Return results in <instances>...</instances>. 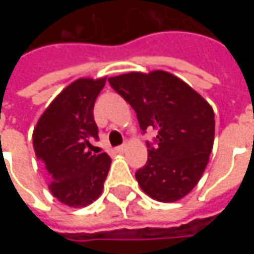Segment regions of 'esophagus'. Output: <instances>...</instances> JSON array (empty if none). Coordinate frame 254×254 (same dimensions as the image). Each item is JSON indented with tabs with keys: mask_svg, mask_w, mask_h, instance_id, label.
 Listing matches in <instances>:
<instances>
[{
	"mask_svg": "<svg viewBox=\"0 0 254 254\" xmlns=\"http://www.w3.org/2000/svg\"><path fill=\"white\" fill-rule=\"evenodd\" d=\"M125 149H127V144H122V145H118V147H117L116 151L117 152H124Z\"/></svg>",
	"mask_w": 254,
	"mask_h": 254,
	"instance_id": "34e87169",
	"label": "esophagus"
}]
</instances>
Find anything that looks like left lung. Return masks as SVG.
Returning <instances> with one entry per match:
<instances>
[{"instance_id": "left-lung-1", "label": "left lung", "mask_w": 254, "mask_h": 254, "mask_svg": "<svg viewBox=\"0 0 254 254\" xmlns=\"http://www.w3.org/2000/svg\"><path fill=\"white\" fill-rule=\"evenodd\" d=\"M109 83L136 111L143 133L149 127L158 132L152 143L147 141V163L136 171L140 188L162 202L187 196L200 181L212 151V107L165 70L130 72Z\"/></svg>"}]
</instances>
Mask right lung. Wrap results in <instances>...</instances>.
Here are the masks:
<instances>
[{
  "instance_id": "1",
  "label": "right lung",
  "mask_w": 254,
  "mask_h": 254,
  "mask_svg": "<svg viewBox=\"0 0 254 254\" xmlns=\"http://www.w3.org/2000/svg\"><path fill=\"white\" fill-rule=\"evenodd\" d=\"M105 84L106 78L73 81L50 103L34 129V149L46 169L49 189L69 207L95 201L110 169V156L92 154L89 143L99 138L94 106Z\"/></svg>"
}]
</instances>
